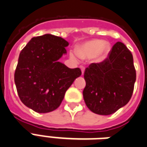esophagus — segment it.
<instances>
[{"label": "esophagus", "instance_id": "esophagus-1", "mask_svg": "<svg viewBox=\"0 0 147 147\" xmlns=\"http://www.w3.org/2000/svg\"><path fill=\"white\" fill-rule=\"evenodd\" d=\"M80 68H81V71H82V74L84 73V71H85V67H84V66H82V65H81V66H80Z\"/></svg>", "mask_w": 147, "mask_h": 147}]
</instances>
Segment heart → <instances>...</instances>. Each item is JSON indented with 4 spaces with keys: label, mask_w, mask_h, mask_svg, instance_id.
<instances>
[{
    "label": "heart",
    "mask_w": 147,
    "mask_h": 147,
    "mask_svg": "<svg viewBox=\"0 0 147 147\" xmlns=\"http://www.w3.org/2000/svg\"><path fill=\"white\" fill-rule=\"evenodd\" d=\"M110 51L109 43L99 40H93L83 43L76 50V55L71 52L70 56L73 59L77 57L80 59H88L92 57L96 61H101L106 57Z\"/></svg>",
    "instance_id": "b5f03b06"
}]
</instances>
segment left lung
<instances>
[{
	"label": "left lung",
	"mask_w": 147,
	"mask_h": 147,
	"mask_svg": "<svg viewBox=\"0 0 147 147\" xmlns=\"http://www.w3.org/2000/svg\"><path fill=\"white\" fill-rule=\"evenodd\" d=\"M83 98L89 109L100 115H111L128 104L136 73L131 51L117 42L102 62L92 63L84 72Z\"/></svg>",
	"instance_id": "1"
}]
</instances>
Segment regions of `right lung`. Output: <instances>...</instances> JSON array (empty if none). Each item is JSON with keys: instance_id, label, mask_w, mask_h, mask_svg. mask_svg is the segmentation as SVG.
<instances>
[{"instance_id": "obj_1", "label": "right lung", "mask_w": 147, "mask_h": 147, "mask_svg": "<svg viewBox=\"0 0 147 147\" xmlns=\"http://www.w3.org/2000/svg\"><path fill=\"white\" fill-rule=\"evenodd\" d=\"M68 43L45 34L31 39L20 52L15 71L18 96L26 107L48 113L59 107L65 92L82 75L80 68H69L58 60L66 54Z\"/></svg>"}]
</instances>
